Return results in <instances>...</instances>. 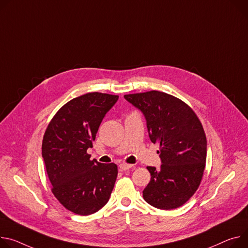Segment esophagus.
<instances>
[{"label": "esophagus", "instance_id": "1", "mask_svg": "<svg viewBox=\"0 0 248 248\" xmlns=\"http://www.w3.org/2000/svg\"><path fill=\"white\" fill-rule=\"evenodd\" d=\"M131 167H132V165H130V164H126V163H122V164H120V169H121L122 171H126V170L130 169Z\"/></svg>", "mask_w": 248, "mask_h": 248}]
</instances>
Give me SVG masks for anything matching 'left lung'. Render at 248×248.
<instances>
[{"mask_svg":"<svg viewBox=\"0 0 248 248\" xmlns=\"http://www.w3.org/2000/svg\"><path fill=\"white\" fill-rule=\"evenodd\" d=\"M146 121L151 142L160 144V169L148 166L150 182L142 195L154 208L172 210L184 205L197 191L207 159V139L193 109L163 92L124 95Z\"/></svg>","mask_w":248,"mask_h":248,"instance_id":"8db88e82","label":"left lung"}]
</instances>
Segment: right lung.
Masks as SVG:
<instances>
[{"label": "right lung", "mask_w": 248, "mask_h": 248, "mask_svg": "<svg viewBox=\"0 0 248 248\" xmlns=\"http://www.w3.org/2000/svg\"><path fill=\"white\" fill-rule=\"evenodd\" d=\"M119 96L88 93L65 104L49 123L42 140V158L52 193L67 209L89 216L101 210L114 189L118 167L91 160L99 126Z\"/></svg>", "instance_id": "add662e5"}]
</instances>
